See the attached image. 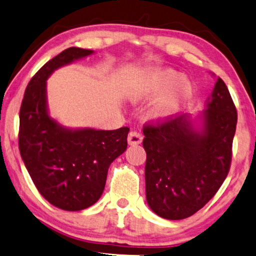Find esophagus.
Returning a JSON list of instances; mask_svg holds the SVG:
<instances>
[{"label":"esophagus","instance_id":"esophagus-1","mask_svg":"<svg viewBox=\"0 0 256 256\" xmlns=\"http://www.w3.org/2000/svg\"><path fill=\"white\" fill-rule=\"evenodd\" d=\"M142 140H143L142 134H140V132H137V131H131L130 134H128V144H131V146L140 144V143L142 142Z\"/></svg>","mask_w":256,"mask_h":256}]
</instances>
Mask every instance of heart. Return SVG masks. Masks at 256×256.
<instances>
[{
    "label": "heart",
    "mask_w": 256,
    "mask_h": 256,
    "mask_svg": "<svg viewBox=\"0 0 256 256\" xmlns=\"http://www.w3.org/2000/svg\"><path fill=\"white\" fill-rule=\"evenodd\" d=\"M168 86L171 88L150 110V116L152 118L168 116L182 102L192 95V88L189 80H186L185 78L178 79V73L172 71V70H164V71H158L155 74H152L148 89L142 95L138 96V98L154 95V94L167 89Z\"/></svg>",
    "instance_id": "1"
}]
</instances>
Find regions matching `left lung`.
Instances as JSON below:
<instances>
[{
  "label": "left lung",
  "mask_w": 256,
  "mask_h": 256,
  "mask_svg": "<svg viewBox=\"0 0 256 256\" xmlns=\"http://www.w3.org/2000/svg\"><path fill=\"white\" fill-rule=\"evenodd\" d=\"M236 125V106L219 77L201 132L177 114L146 122V196L152 212L170 220L185 219L216 195L230 171Z\"/></svg>",
  "instance_id": "8db88e82"
}]
</instances>
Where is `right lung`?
Returning <instances> with one entry per match:
<instances>
[{"mask_svg": "<svg viewBox=\"0 0 256 256\" xmlns=\"http://www.w3.org/2000/svg\"><path fill=\"white\" fill-rule=\"evenodd\" d=\"M90 54L72 46L43 64L28 84L19 113V150L32 182L49 204L72 212L101 198L110 165L126 150L130 131L66 130L48 116L46 78Z\"/></svg>", "mask_w": 256, "mask_h": 256, "instance_id": "obj_1", "label": "right lung"}]
</instances>
